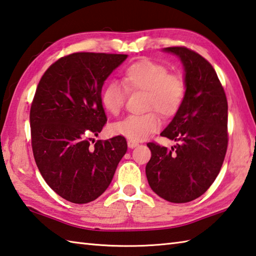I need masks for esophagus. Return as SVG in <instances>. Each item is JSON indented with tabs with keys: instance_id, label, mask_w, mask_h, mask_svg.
Wrapping results in <instances>:
<instances>
[{
	"instance_id": "esophagus-1",
	"label": "esophagus",
	"mask_w": 256,
	"mask_h": 256,
	"mask_svg": "<svg viewBox=\"0 0 256 256\" xmlns=\"http://www.w3.org/2000/svg\"><path fill=\"white\" fill-rule=\"evenodd\" d=\"M127 144H128V147L129 148H134V147H137L138 144H139V142H134V140H129L127 142Z\"/></svg>"
}]
</instances>
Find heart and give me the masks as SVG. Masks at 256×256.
<instances>
[{
  "mask_svg": "<svg viewBox=\"0 0 256 256\" xmlns=\"http://www.w3.org/2000/svg\"><path fill=\"white\" fill-rule=\"evenodd\" d=\"M125 86L110 81L101 94V104L106 112L117 116L122 112L128 91H146V109L152 110L144 114L128 116L112 127V132L130 140H144L149 134L158 132L164 117L175 116L180 109L186 96V82L182 76L170 74L165 64L149 59L132 62L122 72Z\"/></svg>",
  "mask_w": 256,
  "mask_h": 256,
  "instance_id": "obj_1",
  "label": "heart"
}]
</instances>
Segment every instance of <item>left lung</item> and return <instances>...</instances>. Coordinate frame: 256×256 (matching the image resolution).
Wrapping results in <instances>:
<instances>
[{
  "mask_svg": "<svg viewBox=\"0 0 256 256\" xmlns=\"http://www.w3.org/2000/svg\"><path fill=\"white\" fill-rule=\"evenodd\" d=\"M165 51L180 58L186 96L172 122L160 134L178 142L168 149L148 142L152 158L146 176L152 190L170 203L198 198L218 177L228 150V99L216 71L205 58L186 46Z\"/></svg>",
  "mask_w": 256,
  "mask_h": 256,
  "instance_id": "left-lung-1",
  "label": "left lung"
}]
</instances>
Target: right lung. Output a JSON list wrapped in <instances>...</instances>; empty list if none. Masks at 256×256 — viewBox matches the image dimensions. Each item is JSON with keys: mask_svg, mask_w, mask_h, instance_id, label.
<instances>
[{"mask_svg": "<svg viewBox=\"0 0 256 256\" xmlns=\"http://www.w3.org/2000/svg\"><path fill=\"white\" fill-rule=\"evenodd\" d=\"M127 54L76 52L52 64L30 110L31 144L43 180L62 198L92 202L107 190L127 152L124 136L97 140L107 122L101 89Z\"/></svg>", "mask_w": 256, "mask_h": 256, "instance_id": "obj_1", "label": "right lung"}]
</instances>
